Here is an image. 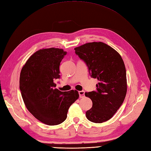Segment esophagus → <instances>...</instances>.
Masks as SVG:
<instances>
[{"mask_svg":"<svg viewBox=\"0 0 151 151\" xmlns=\"http://www.w3.org/2000/svg\"><path fill=\"white\" fill-rule=\"evenodd\" d=\"M78 93H79V98H83V97L85 96V91H83V90H82V91H79Z\"/></svg>","mask_w":151,"mask_h":151,"instance_id":"obj_1","label":"esophagus"}]
</instances>
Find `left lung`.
Here are the masks:
<instances>
[{
	"label": "left lung",
	"mask_w": 151,
	"mask_h": 151,
	"mask_svg": "<svg viewBox=\"0 0 151 151\" xmlns=\"http://www.w3.org/2000/svg\"><path fill=\"white\" fill-rule=\"evenodd\" d=\"M75 53L85 63L91 78L98 79L96 91L86 92L92 107L86 112L89 121L101 123L114 115L125 99L127 77L121 55L101 42H89L74 48Z\"/></svg>",
	"instance_id": "obj_1"
}]
</instances>
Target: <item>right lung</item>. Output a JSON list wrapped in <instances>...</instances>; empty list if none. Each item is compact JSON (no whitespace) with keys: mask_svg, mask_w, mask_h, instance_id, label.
<instances>
[{"mask_svg":"<svg viewBox=\"0 0 151 151\" xmlns=\"http://www.w3.org/2000/svg\"><path fill=\"white\" fill-rule=\"evenodd\" d=\"M62 49L40 50L30 57L22 67L19 88L29 112L48 125L63 123L70 105L79 98L78 92H61L53 81L61 78L59 66L66 55Z\"/></svg>","mask_w":151,"mask_h":151,"instance_id":"obj_1","label":"right lung"}]
</instances>
